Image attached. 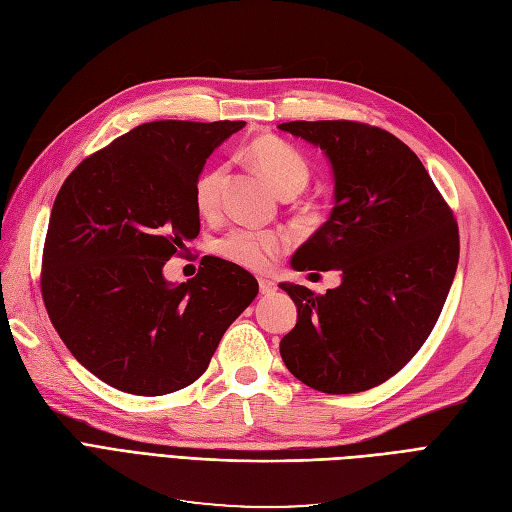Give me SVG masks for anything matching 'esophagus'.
Segmentation results:
<instances>
[{
    "label": "esophagus",
    "instance_id": "obj_1",
    "mask_svg": "<svg viewBox=\"0 0 512 512\" xmlns=\"http://www.w3.org/2000/svg\"><path fill=\"white\" fill-rule=\"evenodd\" d=\"M258 286H260V294H273L275 292V282L267 280V277H260L258 280Z\"/></svg>",
    "mask_w": 512,
    "mask_h": 512
}]
</instances>
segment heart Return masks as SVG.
I'll list each match as a JSON object with an SVG mask.
<instances>
[{
    "label": "heart",
    "mask_w": 512,
    "mask_h": 512,
    "mask_svg": "<svg viewBox=\"0 0 512 512\" xmlns=\"http://www.w3.org/2000/svg\"><path fill=\"white\" fill-rule=\"evenodd\" d=\"M250 158L258 173L267 179V183L277 194L294 192L299 194L309 181V164L301 153L288 145L282 138L262 136L250 147ZM224 177V168H207L198 175L194 183V203L198 211L211 213L220 203V185ZM284 247V239L275 232H252L235 230L218 241L215 250L226 260L235 262L245 269L260 271L269 265V260Z\"/></svg>",
    "instance_id": "b5f03b06"
}]
</instances>
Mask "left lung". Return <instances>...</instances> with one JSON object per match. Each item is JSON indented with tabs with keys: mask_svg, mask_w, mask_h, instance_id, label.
I'll list each match as a JSON object with an SVG mask.
<instances>
[{
	"mask_svg": "<svg viewBox=\"0 0 512 512\" xmlns=\"http://www.w3.org/2000/svg\"><path fill=\"white\" fill-rule=\"evenodd\" d=\"M320 147L333 173V211L294 252V271H339L316 294L280 288L297 324L280 354L294 378L346 395L395 376L425 344L451 290L459 230L423 162L399 138L356 121L280 123Z\"/></svg>",
	"mask_w": 512,
	"mask_h": 512,
	"instance_id": "obj_1",
	"label": "left lung"
}]
</instances>
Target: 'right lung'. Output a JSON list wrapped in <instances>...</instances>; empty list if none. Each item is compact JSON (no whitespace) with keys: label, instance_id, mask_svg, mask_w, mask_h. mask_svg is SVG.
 I'll list each match as a JSON object with an SVG mask.
<instances>
[{"label":"right lung","instance_id":"add662e5","mask_svg":"<svg viewBox=\"0 0 512 512\" xmlns=\"http://www.w3.org/2000/svg\"><path fill=\"white\" fill-rule=\"evenodd\" d=\"M245 121H151L76 166L51 209L46 312L74 359L113 389L158 397L198 380L258 294L235 262L207 258L190 282L164 277L200 232L194 183Z\"/></svg>","mask_w":512,"mask_h":512}]
</instances>
